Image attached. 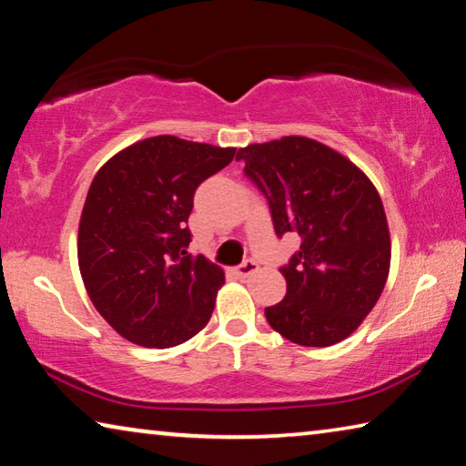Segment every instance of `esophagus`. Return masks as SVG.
Listing matches in <instances>:
<instances>
[{"instance_id": "1", "label": "esophagus", "mask_w": 466, "mask_h": 466, "mask_svg": "<svg viewBox=\"0 0 466 466\" xmlns=\"http://www.w3.org/2000/svg\"><path fill=\"white\" fill-rule=\"evenodd\" d=\"M257 269H258V265H257L255 261H244V263H240L238 267H236L234 273H236V278L247 279V278H250V275L255 273Z\"/></svg>"}]
</instances>
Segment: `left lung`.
Listing matches in <instances>:
<instances>
[{
	"label": "left lung",
	"instance_id": "8db88e82",
	"mask_svg": "<svg viewBox=\"0 0 466 466\" xmlns=\"http://www.w3.org/2000/svg\"><path fill=\"white\" fill-rule=\"evenodd\" d=\"M236 160L269 203L275 234L302 238L279 267L286 298L265 309L271 329L304 347L343 341L389 278L390 236L376 187L345 156L309 137L252 144Z\"/></svg>",
	"mask_w": 466,
	"mask_h": 466
}]
</instances>
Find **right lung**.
Here are the masks:
<instances>
[{"label": "right lung", "instance_id": "obj_1", "mask_svg": "<svg viewBox=\"0 0 466 466\" xmlns=\"http://www.w3.org/2000/svg\"><path fill=\"white\" fill-rule=\"evenodd\" d=\"M234 156V147L157 136L125 147L94 177L77 261L92 304L127 341L167 350L209 322L224 271L187 250V219L197 187Z\"/></svg>", "mask_w": 466, "mask_h": 466}]
</instances>
